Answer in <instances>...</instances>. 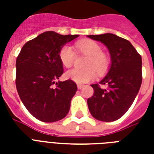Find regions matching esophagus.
<instances>
[{
	"label": "esophagus",
	"mask_w": 154,
	"mask_h": 154,
	"mask_svg": "<svg viewBox=\"0 0 154 154\" xmlns=\"http://www.w3.org/2000/svg\"><path fill=\"white\" fill-rule=\"evenodd\" d=\"M83 86H84L83 85L78 84V85H77V89H82V88H83Z\"/></svg>",
	"instance_id": "34e87169"
}]
</instances>
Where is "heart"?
<instances>
[{
  "mask_svg": "<svg viewBox=\"0 0 154 154\" xmlns=\"http://www.w3.org/2000/svg\"><path fill=\"white\" fill-rule=\"evenodd\" d=\"M80 54L87 56L85 60V69H72L65 72V77L77 83H86L91 82L97 74H104L107 72L110 65V57L102 52V47L93 40L79 41L75 45ZM76 53L72 47L65 45L59 51V58L62 65L70 68L74 63Z\"/></svg>",
  "mask_w": 154,
  "mask_h": 154,
  "instance_id": "heart-1",
  "label": "heart"
}]
</instances>
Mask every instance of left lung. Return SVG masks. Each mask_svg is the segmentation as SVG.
I'll return each instance as SVG.
<instances>
[{
    "mask_svg": "<svg viewBox=\"0 0 154 154\" xmlns=\"http://www.w3.org/2000/svg\"><path fill=\"white\" fill-rule=\"evenodd\" d=\"M107 47L111 66L99 84L91 85L94 95L88 98L89 112L97 120L114 122L128 111L142 82L141 57L129 41L112 33L87 36ZM106 85L101 88L100 85Z\"/></svg>",
    "mask_w": 154,
    "mask_h": 154,
    "instance_id": "left-lung-1",
    "label": "left lung"
}]
</instances>
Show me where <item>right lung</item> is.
<instances>
[{"label": "right lung", "mask_w": 154, "mask_h": 154, "mask_svg": "<svg viewBox=\"0 0 154 154\" xmlns=\"http://www.w3.org/2000/svg\"><path fill=\"white\" fill-rule=\"evenodd\" d=\"M77 37L45 32L26 42L17 57V90L28 111L39 121L57 122L69 111L77 85L72 80L56 81L64 72L60 48Z\"/></svg>", "instance_id": "add662e5"}]
</instances>
